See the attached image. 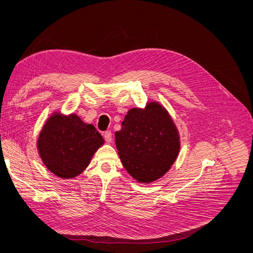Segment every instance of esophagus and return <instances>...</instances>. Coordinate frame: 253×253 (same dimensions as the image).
I'll list each match as a JSON object with an SVG mask.
<instances>
[{
  "instance_id": "esophagus-1",
  "label": "esophagus",
  "mask_w": 253,
  "mask_h": 253,
  "mask_svg": "<svg viewBox=\"0 0 253 253\" xmlns=\"http://www.w3.org/2000/svg\"><path fill=\"white\" fill-rule=\"evenodd\" d=\"M104 139L106 142H111L112 141V132L111 131H106L104 133Z\"/></svg>"
}]
</instances>
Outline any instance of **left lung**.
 Listing matches in <instances>:
<instances>
[{
	"label": "left lung",
	"mask_w": 253,
	"mask_h": 253,
	"mask_svg": "<svg viewBox=\"0 0 253 253\" xmlns=\"http://www.w3.org/2000/svg\"><path fill=\"white\" fill-rule=\"evenodd\" d=\"M115 134L126 170L140 182H151L168 172L179 151V137L167 111L150 103L145 111L129 110Z\"/></svg>",
	"instance_id": "1"
}]
</instances>
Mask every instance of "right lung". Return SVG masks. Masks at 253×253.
I'll return each instance as SVG.
<instances>
[{
    "mask_svg": "<svg viewBox=\"0 0 253 253\" xmlns=\"http://www.w3.org/2000/svg\"><path fill=\"white\" fill-rule=\"evenodd\" d=\"M103 142L96 127L84 124L76 115H53L42 129L38 149L50 172L61 178H73L88 166Z\"/></svg>",
    "mask_w": 253,
    "mask_h": 253,
    "instance_id": "add662e5",
    "label": "right lung"
}]
</instances>
